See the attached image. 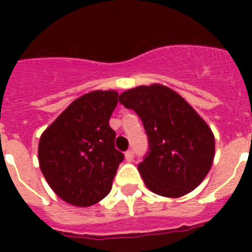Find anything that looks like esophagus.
<instances>
[{
    "label": "esophagus",
    "instance_id": "34e87169",
    "mask_svg": "<svg viewBox=\"0 0 252 252\" xmlns=\"http://www.w3.org/2000/svg\"><path fill=\"white\" fill-rule=\"evenodd\" d=\"M134 158V153L133 150H128V152H126V161H133Z\"/></svg>",
    "mask_w": 252,
    "mask_h": 252
}]
</instances>
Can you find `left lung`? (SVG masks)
<instances>
[{
  "mask_svg": "<svg viewBox=\"0 0 252 252\" xmlns=\"http://www.w3.org/2000/svg\"><path fill=\"white\" fill-rule=\"evenodd\" d=\"M119 102L140 116L148 152L138 171L150 191L179 197L195 189L211 170L215 137L207 123L175 91L161 85L126 90Z\"/></svg>",
  "mask_w": 252,
  "mask_h": 252,
  "instance_id": "obj_1",
  "label": "left lung"
}]
</instances>
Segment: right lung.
<instances>
[{"instance_id": "1", "label": "right lung", "mask_w": 252, "mask_h": 252, "mask_svg": "<svg viewBox=\"0 0 252 252\" xmlns=\"http://www.w3.org/2000/svg\"><path fill=\"white\" fill-rule=\"evenodd\" d=\"M116 91H93L76 99L41 134L40 170L53 191L77 207H89L111 191L124 154L115 148L110 118Z\"/></svg>"}]
</instances>
